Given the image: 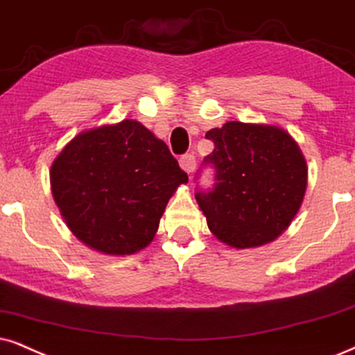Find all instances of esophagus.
<instances>
[{
  "mask_svg": "<svg viewBox=\"0 0 355 355\" xmlns=\"http://www.w3.org/2000/svg\"><path fill=\"white\" fill-rule=\"evenodd\" d=\"M178 162H180V167L185 170L188 175H190L193 170H195V167H196V159H195V155H191V154L182 155Z\"/></svg>",
  "mask_w": 355,
  "mask_h": 355,
  "instance_id": "1",
  "label": "esophagus"
}]
</instances>
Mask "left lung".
<instances>
[{"label": "left lung", "instance_id": "1", "mask_svg": "<svg viewBox=\"0 0 355 355\" xmlns=\"http://www.w3.org/2000/svg\"><path fill=\"white\" fill-rule=\"evenodd\" d=\"M206 139L214 150L201 165L214 168V183L195 198L209 231L236 249L277 239L306 191L308 168L297 142L277 125L239 121L211 129Z\"/></svg>", "mask_w": 355, "mask_h": 355}]
</instances>
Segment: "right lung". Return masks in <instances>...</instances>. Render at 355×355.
<instances>
[{
	"mask_svg": "<svg viewBox=\"0 0 355 355\" xmlns=\"http://www.w3.org/2000/svg\"><path fill=\"white\" fill-rule=\"evenodd\" d=\"M188 175L167 144L134 119L85 131L53 160V200L70 231L107 255L144 249Z\"/></svg>",
	"mask_w": 355,
	"mask_h": 355,
	"instance_id": "1",
	"label": "right lung"
}]
</instances>
